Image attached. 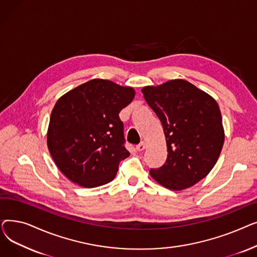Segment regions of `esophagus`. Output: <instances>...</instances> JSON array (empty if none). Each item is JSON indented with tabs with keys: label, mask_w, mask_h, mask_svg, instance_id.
Wrapping results in <instances>:
<instances>
[{
	"label": "esophagus",
	"mask_w": 257,
	"mask_h": 257,
	"mask_svg": "<svg viewBox=\"0 0 257 257\" xmlns=\"http://www.w3.org/2000/svg\"><path fill=\"white\" fill-rule=\"evenodd\" d=\"M145 149H146V144H145L144 142H142L141 144H139V145L137 146V150L140 151V152H141V151H144Z\"/></svg>",
	"instance_id": "1"
}]
</instances>
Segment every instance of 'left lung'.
<instances>
[{"label": "left lung", "mask_w": 257, "mask_h": 257, "mask_svg": "<svg viewBox=\"0 0 257 257\" xmlns=\"http://www.w3.org/2000/svg\"><path fill=\"white\" fill-rule=\"evenodd\" d=\"M163 125L168 157L150 175L161 185L181 191L203 179L214 167L224 144L222 115L208 93L182 79L142 89Z\"/></svg>", "instance_id": "left-lung-1"}]
</instances>
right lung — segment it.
<instances>
[{"instance_id":"obj_1","label":"right lung","mask_w":257,"mask_h":257,"mask_svg":"<svg viewBox=\"0 0 257 257\" xmlns=\"http://www.w3.org/2000/svg\"><path fill=\"white\" fill-rule=\"evenodd\" d=\"M134 94L132 87L92 79L58 99L47 143L57 168L72 182L90 188L113 180L119 161L130 155L118 113Z\"/></svg>"}]
</instances>
